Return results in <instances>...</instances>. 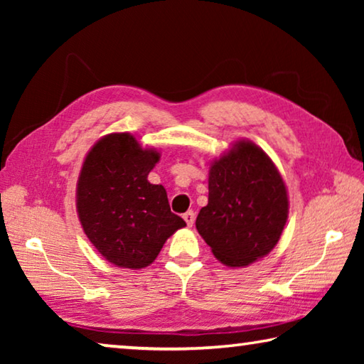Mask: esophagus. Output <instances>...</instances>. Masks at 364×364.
<instances>
[{
	"instance_id": "esophagus-1",
	"label": "esophagus",
	"mask_w": 364,
	"mask_h": 364,
	"mask_svg": "<svg viewBox=\"0 0 364 364\" xmlns=\"http://www.w3.org/2000/svg\"><path fill=\"white\" fill-rule=\"evenodd\" d=\"M183 218H184V221H186V225L191 228L194 225V220H196V213L193 212V210H189V212H186L183 215Z\"/></svg>"
}]
</instances>
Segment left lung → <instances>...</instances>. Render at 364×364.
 I'll list each match as a JSON object with an SVG mask.
<instances>
[{
	"label": "left lung",
	"mask_w": 364,
	"mask_h": 364,
	"mask_svg": "<svg viewBox=\"0 0 364 364\" xmlns=\"http://www.w3.org/2000/svg\"><path fill=\"white\" fill-rule=\"evenodd\" d=\"M287 215V189L273 160L252 141L239 139L210 165L208 204L196 228L217 260L237 268L274 249Z\"/></svg>",
	"instance_id": "left-lung-1"
}]
</instances>
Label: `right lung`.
I'll return each mask as SVG.
<instances>
[{"label": "right lung", "instance_id": "obj_1", "mask_svg": "<svg viewBox=\"0 0 364 364\" xmlns=\"http://www.w3.org/2000/svg\"><path fill=\"white\" fill-rule=\"evenodd\" d=\"M159 159L130 133H110L86 154L77 181L78 218L90 242L115 267H147L186 226L171 213L162 184L147 181Z\"/></svg>", "mask_w": 364, "mask_h": 364}]
</instances>
